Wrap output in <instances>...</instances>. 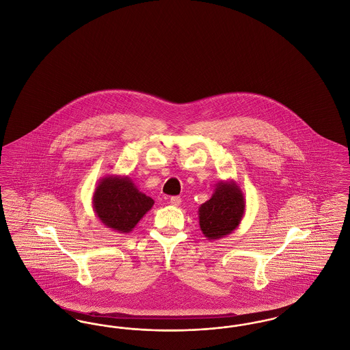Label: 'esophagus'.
<instances>
[{
    "instance_id": "obj_1",
    "label": "esophagus",
    "mask_w": 350,
    "mask_h": 350,
    "mask_svg": "<svg viewBox=\"0 0 350 350\" xmlns=\"http://www.w3.org/2000/svg\"><path fill=\"white\" fill-rule=\"evenodd\" d=\"M169 202H170L172 206H176V207H177V206L181 204V198H180V197H172V198L169 200Z\"/></svg>"
}]
</instances>
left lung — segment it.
<instances>
[{"label": "left lung", "mask_w": 350, "mask_h": 350, "mask_svg": "<svg viewBox=\"0 0 350 350\" xmlns=\"http://www.w3.org/2000/svg\"><path fill=\"white\" fill-rule=\"evenodd\" d=\"M245 214V198L233 180L215 185L211 198L198 208L200 231L207 240H217L232 233Z\"/></svg>", "instance_id": "obj_1"}]
</instances>
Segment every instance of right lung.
<instances>
[{"mask_svg":"<svg viewBox=\"0 0 350 350\" xmlns=\"http://www.w3.org/2000/svg\"><path fill=\"white\" fill-rule=\"evenodd\" d=\"M93 210L100 223L119 233H130L153 206L129 176L107 174L93 193Z\"/></svg>","mask_w":350,"mask_h":350,"instance_id":"1","label":"right lung"}]
</instances>
